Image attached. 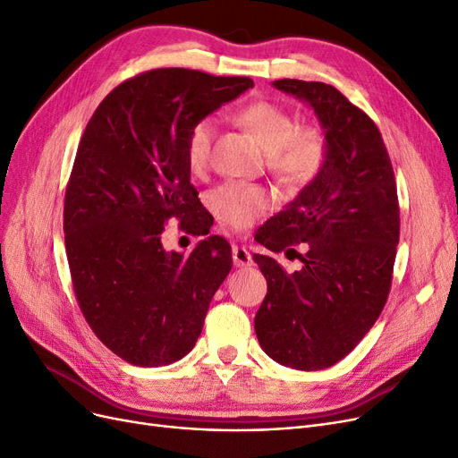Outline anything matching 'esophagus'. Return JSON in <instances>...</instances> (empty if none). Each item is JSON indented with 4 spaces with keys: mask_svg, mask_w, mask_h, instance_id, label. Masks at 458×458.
Returning <instances> with one entry per match:
<instances>
[{
    "mask_svg": "<svg viewBox=\"0 0 458 458\" xmlns=\"http://www.w3.org/2000/svg\"><path fill=\"white\" fill-rule=\"evenodd\" d=\"M232 260L235 266H249L252 262L250 252L243 245H232Z\"/></svg>",
    "mask_w": 458,
    "mask_h": 458,
    "instance_id": "34e87169",
    "label": "esophagus"
}]
</instances>
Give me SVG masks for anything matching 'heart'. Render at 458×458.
Returning a JSON list of instances; mask_svg holds the SVG:
<instances>
[{"label":"heart","instance_id":"1","mask_svg":"<svg viewBox=\"0 0 458 458\" xmlns=\"http://www.w3.org/2000/svg\"><path fill=\"white\" fill-rule=\"evenodd\" d=\"M235 121L266 148L267 165L281 181L306 186L323 174L328 160V140L318 126H298L293 113L274 101H252L243 106L235 113ZM215 140L216 123L213 118H201L191 128L184 155L192 174H203L209 167ZM209 201L220 225L243 232L272 208L274 196L259 184L226 182L211 192Z\"/></svg>","mask_w":458,"mask_h":458}]
</instances>
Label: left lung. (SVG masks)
Returning a JSON list of instances; mask_svg holds the SVG:
<instances>
[{
  "label": "left lung",
  "instance_id": "1",
  "mask_svg": "<svg viewBox=\"0 0 458 458\" xmlns=\"http://www.w3.org/2000/svg\"><path fill=\"white\" fill-rule=\"evenodd\" d=\"M313 107L328 140L327 165L255 238L267 250L308 243L294 274L255 255L267 293L255 332L267 357L313 371L340 362L376 325L391 293L400 206L391 157L371 118L330 84L279 79Z\"/></svg>",
  "mask_w": 458,
  "mask_h": 458
}]
</instances>
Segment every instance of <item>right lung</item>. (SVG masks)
<instances>
[{
    "instance_id": "right-lung-1",
    "label": "right lung",
    "mask_w": 458,
    "mask_h": 458,
    "mask_svg": "<svg viewBox=\"0 0 458 458\" xmlns=\"http://www.w3.org/2000/svg\"><path fill=\"white\" fill-rule=\"evenodd\" d=\"M252 87L249 77L160 67L118 84L84 128L64 201L67 262L89 327L133 366H165L192 351L230 274L232 249L220 235L182 257L164 250L160 233L172 218L209 233L186 138Z\"/></svg>"
}]
</instances>
